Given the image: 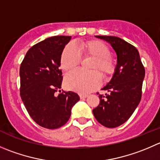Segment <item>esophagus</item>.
I'll use <instances>...</instances> for the list:
<instances>
[{"mask_svg": "<svg viewBox=\"0 0 160 160\" xmlns=\"http://www.w3.org/2000/svg\"><path fill=\"white\" fill-rule=\"evenodd\" d=\"M88 97V94H80V99H84Z\"/></svg>", "mask_w": 160, "mask_h": 160, "instance_id": "34e87169", "label": "esophagus"}]
</instances>
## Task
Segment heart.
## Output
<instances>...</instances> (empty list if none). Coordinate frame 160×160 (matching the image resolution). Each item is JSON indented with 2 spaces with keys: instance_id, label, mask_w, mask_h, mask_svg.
Instances as JSON below:
<instances>
[{
  "instance_id": "obj_1",
  "label": "heart",
  "mask_w": 160,
  "mask_h": 160,
  "mask_svg": "<svg viewBox=\"0 0 160 160\" xmlns=\"http://www.w3.org/2000/svg\"><path fill=\"white\" fill-rule=\"evenodd\" d=\"M80 49L86 55L94 57L91 66L92 69H98L105 76L114 71V60L110 55L109 48L105 43L98 41H88ZM80 49L73 42L66 44L60 59V65L63 70H69L80 64L81 61ZM101 83L102 77L98 70L84 71L76 69L68 72L65 77L66 88L80 94H86L97 89Z\"/></svg>"
}]
</instances>
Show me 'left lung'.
Wrapping results in <instances>:
<instances>
[{
	"mask_svg": "<svg viewBox=\"0 0 160 160\" xmlns=\"http://www.w3.org/2000/svg\"><path fill=\"white\" fill-rule=\"evenodd\" d=\"M109 43L117 55V64L112 78L102 90L108 94H99L100 103L93 109L98 122L114 128L124 123L142 98L145 68L138 51L123 39L112 36H96Z\"/></svg>",
	"mask_w": 160,
	"mask_h": 160,
	"instance_id": "1",
	"label": "left lung"
}]
</instances>
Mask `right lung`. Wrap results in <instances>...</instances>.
Returning <instances> with one entry per match:
<instances>
[{
    "label": "right lung",
    "mask_w": 160,
    "mask_h": 160,
    "mask_svg": "<svg viewBox=\"0 0 160 160\" xmlns=\"http://www.w3.org/2000/svg\"><path fill=\"white\" fill-rule=\"evenodd\" d=\"M70 40V36H55L37 43L26 52L20 66L23 104L34 121L48 129L66 123L72 106L80 100L72 91L56 95L62 81L59 69L62 52Z\"/></svg>",
    "instance_id": "right-lung-1"
}]
</instances>
